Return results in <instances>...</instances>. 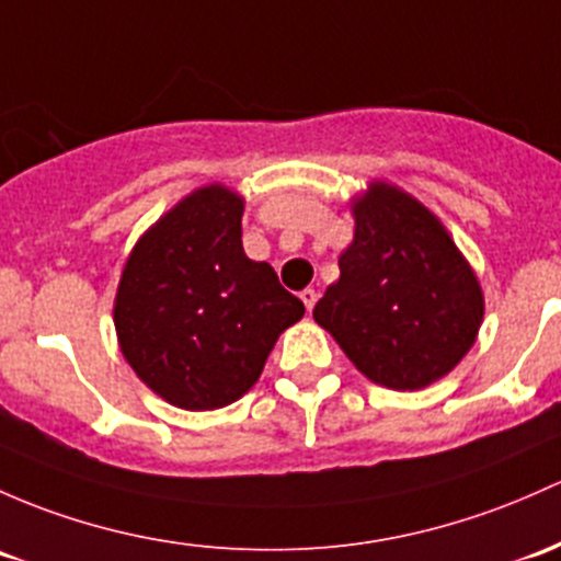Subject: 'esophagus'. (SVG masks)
Returning <instances> with one entry per match:
<instances>
[{"label": "esophagus", "mask_w": 561, "mask_h": 561, "mask_svg": "<svg viewBox=\"0 0 561 561\" xmlns=\"http://www.w3.org/2000/svg\"><path fill=\"white\" fill-rule=\"evenodd\" d=\"M300 300H304L306 311H311V309H314V304H317V290H311V287H306V290L300 293Z\"/></svg>", "instance_id": "esophagus-1"}]
</instances>
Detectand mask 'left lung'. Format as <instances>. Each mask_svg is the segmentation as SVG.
<instances>
[{
	"instance_id": "obj_1",
	"label": "left lung",
	"mask_w": 561,
	"mask_h": 561,
	"mask_svg": "<svg viewBox=\"0 0 561 561\" xmlns=\"http://www.w3.org/2000/svg\"><path fill=\"white\" fill-rule=\"evenodd\" d=\"M355 239L314 320L359 374L389 389H422L470 352L483 320L479 276L444 222L400 187L370 182L352 198Z\"/></svg>"
}]
</instances>
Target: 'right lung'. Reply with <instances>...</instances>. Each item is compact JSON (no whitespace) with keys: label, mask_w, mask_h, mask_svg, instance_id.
<instances>
[{"label":"right lung","mask_w":561,"mask_h":561,"mask_svg":"<svg viewBox=\"0 0 561 561\" xmlns=\"http://www.w3.org/2000/svg\"><path fill=\"white\" fill-rule=\"evenodd\" d=\"M244 198L206 185L169 209L123 265L115 330L134 374L167 403L215 411L250 392L276 339L304 317L268 263L241 247Z\"/></svg>","instance_id":"1"}]
</instances>
